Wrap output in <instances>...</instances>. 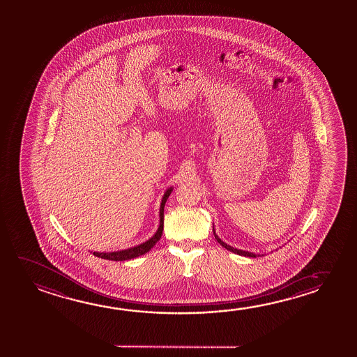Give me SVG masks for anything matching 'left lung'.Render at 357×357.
Returning <instances> with one entry per match:
<instances>
[{
  "instance_id": "left-lung-1",
  "label": "left lung",
  "mask_w": 357,
  "mask_h": 357,
  "mask_svg": "<svg viewBox=\"0 0 357 357\" xmlns=\"http://www.w3.org/2000/svg\"><path fill=\"white\" fill-rule=\"evenodd\" d=\"M213 233H214V236H215L216 241L222 246V248H225L229 252H233L234 254H238V255H243V257H263V255H260V254H254L252 252H245V250H241V249H236V248H233V246L228 245L227 243H224L215 233V229L213 228Z\"/></svg>"
}]
</instances>
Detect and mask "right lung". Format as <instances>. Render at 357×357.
Returning <instances> with one entry per match:
<instances>
[{"label":"right lung","instance_id":"obj_1","mask_svg":"<svg viewBox=\"0 0 357 357\" xmlns=\"http://www.w3.org/2000/svg\"><path fill=\"white\" fill-rule=\"evenodd\" d=\"M172 192H173V187L168 188L165 190V193H164L162 203H160V208H159V227L157 229V231H155V234L153 235L151 239L146 240V241L142 243L139 245L133 246V248H129V249H124V250L111 252H94V257H102V259H107V260H113V261H123V260H129V259L141 257L143 254L149 252L153 246L155 245V243L162 238L164 227V205H165L167 199L169 198Z\"/></svg>","mask_w":357,"mask_h":357}]
</instances>
